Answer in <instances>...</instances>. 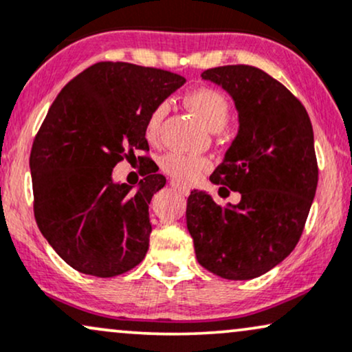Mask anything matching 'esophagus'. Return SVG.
I'll return each instance as SVG.
<instances>
[{"instance_id":"1","label":"esophagus","mask_w":352,"mask_h":352,"mask_svg":"<svg viewBox=\"0 0 352 352\" xmlns=\"http://www.w3.org/2000/svg\"><path fill=\"white\" fill-rule=\"evenodd\" d=\"M170 187L175 190V192H179V193H182V195H188V188L185 187V185H180L179 182H175V180H170Z\"/></svg>"}]
</instances>
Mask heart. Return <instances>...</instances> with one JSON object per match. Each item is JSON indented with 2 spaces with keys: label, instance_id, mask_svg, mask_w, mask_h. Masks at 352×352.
Instances as JSON below:
<instances>
[{
  "label": "heart",
  "instance_id": "heart-1",
  "mask_svg": "<svg viewBox=\"0 0 352 352\" xmlns=\"http://www.w3.org/2000/svg\"><path fill=\"white\" fill-rule=\"evenodd\" d=\"M185 104L200 118V121L211 131H219L226 124L231 116V101L223 91L217 88L201 87L192 90L185 96ZM167 107L157 104L149 114L146 122V138L149 141H155L159 138L160 124H162ZM160 167L165 173L177 182H192L197 179L203 170L210 167V162L197 155L180 154V152H170L164 155L160 160Z\"/></svg>",
  "mask_w": 352,
  "mask_h": 352
}]
</instances>
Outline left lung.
<instances>
[{
  "mask_svg": "<svg viewBox=\"0 0 352 352\" xmlns=\"http://www.w3.org/2000/svg\"><path fill=\"white\" fill-rule=\"evenodd\" d=\"M201 78L230 93L238 109V135L210 180L241 201L219 206L193 190L187 228L203 267L249 280L280 264L303 232L318 185L311 121L297 96L256 67H217Z\"/></svg>",
  "mask_w": 352,
  "mask_h": 352,
  "instance_id": "left-lung-1",
  "label": "left lung"
}]
</instances>
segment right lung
<instances>
[{
	"mask_svg": "<svg viewBox=\"0 0 352 352\" xmlns=\"http://www.w3.org/2000/svg\"><path fill=\"white\" fill-rule=\"evenodd\" d=\"M184 83L167 70L98 62L70 80L49 108L29 157L34 217L70 267L107 278L146 257L149 203L165 177L149 173L131 192L111 173L134 151H149L147 118Z\"/></svg>",
	"mask_w": 352,
	"mask_h": 352,
	"instance_id": "right-lung-1",
	"label": "right lung"
}]
</instances>
